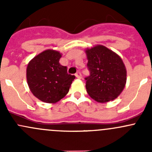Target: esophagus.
Here are the masks:
<instances>
[{
	"label": "esophagus",
	"mask_w": 152,
	"mask_h": 152,
	"mask_svg": "<svg viewBox=\"0 0 152 152\" xmlns=\"http://www.w3.org/2000/svg\"><path fill=\"white\" fill-rule=\"evenodd\" d=\"M76 76L77 79H82V73H81V72H77L76 73Z\"/></svg>",
	"instance_id": "obj_1"
}]
</instances>
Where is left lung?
I'll return each mask as SVG.
<instances>
[{
    "label": "left lung",
    "instance_id": "8db88e82",
    "mask_svg": "<svg viewBox=\"0 0 152 152\" xmlns=\"http://www.w3.org/2000/svg\"><path fill=\"white\" fill-rule=\"evenodd\" d=\"M90 76L85 78L89 96L99 103L114 100L123 91L126 70L121 58L104 45L85 50Z\"/></svg>",
    "mask_w": 152,
    "mask_h": 152
}]
</instances>
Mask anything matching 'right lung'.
I'll return each mask as SVG.
<instances>
[{
    "label": "right lung",
    "instance_id": "1",
    "mask_svg": "<svg viewBox=\"0 0 152 152\" xmlns=\"http://www.w3.org/2000/svg\"><path fill=\"white\" fill-rule=\"evenodd\" d=\"M62 54L57 50H45L28 62L26 79L31 92L45 103L54 104L68 93L75 76L68 74L67 67L59 64Z\"/></svg>",
    "mask_w": 152,
    "mask_h": 152
}]
</instances>
